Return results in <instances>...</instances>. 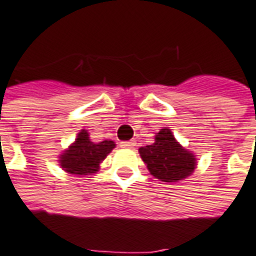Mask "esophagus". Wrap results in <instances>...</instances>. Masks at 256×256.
Instances as JSON below:
<instances>
[{"label": "esophagus", "mask_w": 256, "mask_h": 256, "mask_svg": "<svg viewBox=\"0 0 256 256\" xmlns=\"http://www.w3.org/2000/svg\"><path fill=\"white\" fill-rule=\"evenodd\" d=\"M120 146H122V148H134V146H136V141H122V142H120Z\"/></svg>", "instance_id": "1"}]
</instances>
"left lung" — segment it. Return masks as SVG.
Masks as SVG:
<instances>
[{"instance_id": "obj_1", "label": "left lung", "mask_w": 256, "mask_h": 256, "mask_svg": "<svg viewBox=\"0 0 256 256\" xmlns=\"http://www.w3.org/2000/svg\"><path fill=\"white\" fill-rule=\"evenodd\" d=\"M138 151L150 173L162 182L183 180L196 169L194 155L178 144L169 128H162L154 144L141 146Z\"/></svg>"}]
</instances>
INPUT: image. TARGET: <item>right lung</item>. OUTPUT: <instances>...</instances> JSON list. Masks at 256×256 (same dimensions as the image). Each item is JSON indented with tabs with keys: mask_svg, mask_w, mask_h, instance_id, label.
I'll use <instances>...</instances> for the list:
<instances>
[{
	"mask_svg": "<svg viewBox=\"0 0 256 256\" xmlns=\"http://www.w3.org/2000/svg\"><path fill=\"white\" fill-rule=\"evenodd\" d=\"M115 148V142L104 140L101 142H92L86 130L78 133V138L69 146V150L60 155V166L64 170L72 174H88L98 170L101 160Z\"/></svg>",
	"mask_w": 256,
	"mask_h": 256,
	"instance_id": "right-lung-1",
	"label": "right lung"
}]
</instances>
